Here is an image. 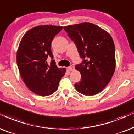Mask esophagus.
I'll return each instance as SVG.
<instances>
[{
	"instance_id": "obj_1",
	"label": "esophagus",
	"mask_w": 134,
	"mask_h": 134,
	"mask_svg": "<svg viewBox=\"0 0 134 134\" xmlns=\"http://www.w3.org/2000/svg\"><path fill=\"white\" fill-rule=\"evenodd\" d=\"M68 70H70V71L74 70V66H72V65L69 66V67H68Z\"/></svg>"
}]
</instances>
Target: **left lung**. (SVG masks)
Segmentation results:
<instances>
[{
	"mask_svg": "<svg viewBox=\"0 0 134 134\" xmlns=\"http://www.w3.org/2000/svg\"><path fill=\"white\" fill-rule=\"evenodd\" d=\"M75 44L82 62L75 65L81 74L75 88L80 93L93 96L103 90L115 71V46L111 35L88 22L64 27Z\"/></svg>",
	"mask_w": 134,
	"mask_h": 134,
	"instance_id": "left-lung-1",
	"label": "left lung"
}]
</instances>
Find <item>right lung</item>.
Returning <instances> with one entry per match:
<instances>
[{"label":"right lung","mask_w":134,"mask_h":134,"mask_svg":"<svg viewBox=\"0 0 134 134\" xmlns=\"http://www.w3.org/2000/svg\"><path fill=\"white\" fill-rule=\"evenodd\" d=\"M62 26L41 25L31 28L22 38L16 53V63L20 75L32 92L45 96L58 88L65 69H59L53 60L52 41ZM48 57L52 59L47 63Z\"/></svg>","instance_id":"add662e5"}]
</instances>
